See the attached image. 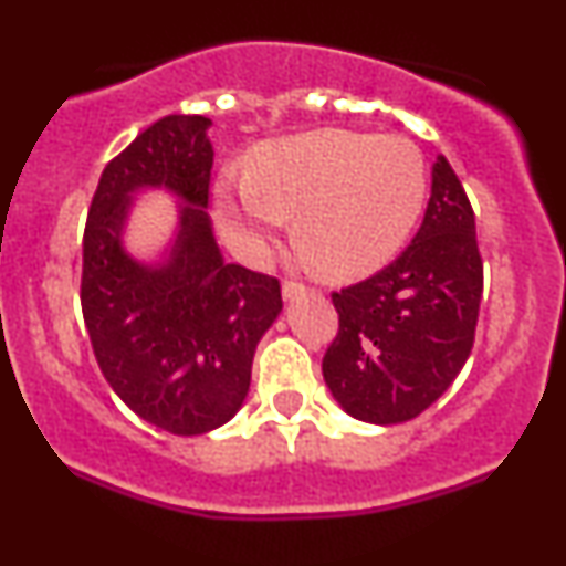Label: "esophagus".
<instances>
[{"mask_svg":"<svg viewBox=\"0 0 566 566\" xmlns=\"http://www.w3.org/2000/svg\"><path fill=\"white\" fill-rule=\"evenodd\" d=\"M305 292H308V287H305V284H301V282H292V279H287V282L282 284L284 301H295V297H303Z\"/></svg>","mask_w":566,"mask_h":566,"instance_id":"obj_1","label":"esophagus"}]
</instances>
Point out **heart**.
Wrapping results in <instances>:
<instances>
[{"mask_svg":"<svg viewBox=\"0 0 566 566\" xmlns=\"http://www.w3.org/2000/svg\"><path fill=\"white\" fill-rule=\"evenodd\" d=\"M426 191V157L409 138L316 129L258 148L250 172L220 186L218 218L244 258L263 261L271 239L295 216L305 261L354 279L405 247Z\"/></svg>","mask_w":566,"mask_h":566,"instance_id":"1","label":"heart"}]
</instances>
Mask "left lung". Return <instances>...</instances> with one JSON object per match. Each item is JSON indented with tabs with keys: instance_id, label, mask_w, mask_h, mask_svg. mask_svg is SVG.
Wrapping results in <instances>:
<instances>
[{
	"instance_id": "1",
	"label": "left lung",
	"mask_w": 566,
	"mask_h": 566,
	"mask_svg": "<svg viewBox=\"0 0 566 566\" xmlns=\"http://www.w3.org/2000/svg\"><path fill=\"white\" fill-rule=\"evenodd\" d=\"M482 290L471 201L439 157L426 218L405 252L333 292L337 335L322 373L337 405L378 426L418 418L471 356Z\"/></svg>"
}]
</instances>
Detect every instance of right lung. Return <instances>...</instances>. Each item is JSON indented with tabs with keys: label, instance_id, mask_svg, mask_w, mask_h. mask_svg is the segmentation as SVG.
Masks as SVG:
<instances>
[{
	"label": "right lung",
	"instance_id": "add662e5",
	"mask_svg": "<svg viewBox=\"0 0 566 566\" xmlns=\"http://www.w3.org/2000/svg\"><path fill=\"white\" fill-rule=\"evenodd\" d=\"M210 125L172 114L143 129L103 170L82 239L80 297L97 367L138 418L175 437L207 433L239 412L258 343L282 311L279 279L226 263L212 237ZM138 187L187 201L159 266L120 247Z\"/></svg>",
	"mask_w": 566,
	"mask_h": 566
}]
</instances>
